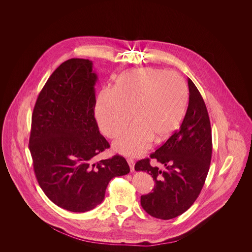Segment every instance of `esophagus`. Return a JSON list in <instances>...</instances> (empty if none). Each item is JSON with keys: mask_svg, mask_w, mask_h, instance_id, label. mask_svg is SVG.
Returning a JSON list of instances; mask_svg holds the SVG:
<instances>
[{"mask_svg": "<svg viewBox=\"0 0 252 252\" xmlns=\"http://www.w3.org/2000/svg\"><path fill=\"white\" fill-rule=\"evenodd\" d=\"M126 161H127V163H128V165L130 167V170L134 171V160L132 158H127Z\"/></svg>", "mask_w": 252, "mask_h": 252, "instance_id": "34e87169", "label": "esophagus"}]
</instances>
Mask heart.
<instances>
[{"mask_svg": "<svg viewBox=\"0 0 252 252\" xmlns=\"http://www.w3.org/2000/svg\"><path fill=\"white\" fill-rule=\"evenodd\" d=\"M189 92L179 73L144 68L125 72L111 89L97 97L95 117L108 138L116 137L128 123L131 126L113 142L114 151L125 156H140L156 142L166 140L184 117Z\"/></svg>", "mask_w": 252, "mask_h": 252, "instance_id": "b5f03b06", "label": "heart"}]
</instances>
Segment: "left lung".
Masks as SVG:
<instances>
[{
    "instance_id": "1",
    "label": "left lung",
    "mask_w": 252,
    "mask_h": 252,
    "mask_svg": "<svg viewBox=\"0 0 252 252\" xmlns=\"http://www.w3.org/2000/svg\"><path fill=\"white\" fill-rule=\"evenodd\" d=\"M189 104L180 129L150 155L164 166L152 167L150 159L137 161L136 171L155 180L152 192L141 196L144 211L168 220L186 212L201 192L212 158V129L203 98L188 78Z\"/></svg>"
}]
</instances>
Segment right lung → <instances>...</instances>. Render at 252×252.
Masks as SVG:
<instances>
[{
    "label": "right lung",
    "mask_w": 252,
    "mask_h": 252,
    "mask_svg": "<svg viewBox=\"0 0 252 252\" xmlns=\"http://www.w3.org/2000/svg\"><path fill=\"white\" fill-rule=\"evenodd\" d=\"M97 78L91 60L63 62L41 90L32 115L29 149L36 180L52 202L73 213L94 209L108 182L130 171L119 155L94 162L109 147L94 118Z\"/></svg>",
    "instance_id": "right-lung-1"
}]
</instances>
